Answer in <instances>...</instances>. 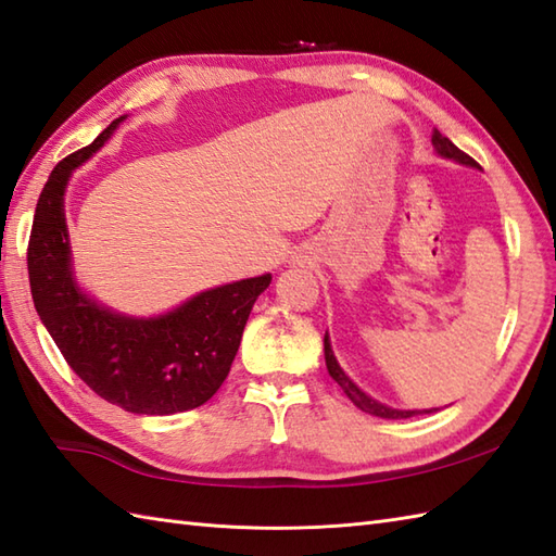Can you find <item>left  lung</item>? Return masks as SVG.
I'll return each mask as SVG.
<instances>
[{
	"mask_svg": "<svg viewBox=\"0 0 556 556\" xmlns=\"http://www.w3.org/2000/svg\"><path fill=\"white\" fill-rule=\"evenodd\" d=\"M433 144H435L438 154H442V156L454 159V162L466 164V166H478V164L473 162V159L468 156L466 152H462L459 147H456L450 138H445V135H440V130L433 132ZM324 350H326V366H328L330 378L338 382V386L342 388V392L348 394V397L354 402V406H359L362 412L380 416V418H412V416H416V414H430V412H433V409H430V412H400V409H390V406L371 400V397H368V394H364L359 388H356L348 376H344V371H342V368H340L338 362H336V356H332L328 336L324 338Z\"/></svg>",
	"mask_w": 556,
	"mask_h": 556,
	"instance_id": "obj_1",
	"label": "left lung"
}]
</instances>
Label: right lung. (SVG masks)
Returning <instances> with one entry per match:
<instances>
[{"label": "right lung", "mask_w": 556, "mask_h": 556, "mask_svg": "<svg viewBox=\"0 0 556 556\" xmlns=\"http://www.w3.org/2000/svg\"><path fill=\"white\" fill-rule=\"evenodd\" d=\"M123 121L59 162L35 206L28 276L35 309L76 376L121 409L168 416L194 409L226 380L252 306L270 276L206 290L159 318H128L88 300L71 276L64 190Z\"/></svg>", "instance_id": "right-lung-1"}]
</instances>
